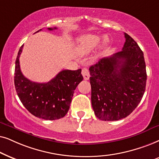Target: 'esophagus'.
I'll return each instance as SVG.
<instances>
[{
    "instance_id": "esophagus-1",
    "label": "esophagus",
    "mask_w": 159,
    "mask_h": 159,
    "mask_svg": "<svg viewBox=\"0 0 159 159\" xmlns=\"http://www.w3.org/2000/svg\"><path fill=\"white\" fill-rule=\"evenodd\" d=\"M81 73L84 76V80H89V77H90V74H89V70L87 68L84 67V68L82 69Z\"/></svg>"
}]
</instances>
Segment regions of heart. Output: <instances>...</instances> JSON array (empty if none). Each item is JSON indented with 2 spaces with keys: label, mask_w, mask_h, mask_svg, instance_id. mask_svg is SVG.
<instances>
[{
  "label": "heart",
  "mask_w": 159,
  "mask_h": 159,
  "mask_svg": "<svg viewBox=\"0 0 159 159\" xmlns=\"http://www.w3.org/2000/svg\"><path fill=\"white\" fill-rule=\"evenodd\" d=\"M100 41V38L94 35H87L81 38L78 44V49L81 52H88L96 47ZM108 42L107 38L105 37L102 41V46H105Z\"/></svg>",
  "instance_id": "heart-1"
}]
</instances>
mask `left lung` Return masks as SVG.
I'll return each mask as SVG.
<instances>
[{
    "instance_id": "left-lung-1",
    "label": "left lung",
    "mask_w": 159,
    "mask_h": 159,
    "mask_svg": "<svg viewBox=\"0 0 159 159\" xmlns=\"http://www.w3.org/2000/svg\"><path fill=\"white\" fill-rule=\"evenodd\" d=\"M122 51L89 67L92 105L102 120L126 118L136 108L145 90L147 73L143 52L124 33Z\"/></svg>"
}]
</instances>
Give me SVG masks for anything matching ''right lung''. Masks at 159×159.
Masks as SVG:
<instances>
[{
  "label": "right lung",
  "mask_w": 159,
  "mask_h": 159,
  "mask_svg": "<svg viewBox=\"0 0 159 159\" xmlns=\"http://www.w3.org/2000/svg\"><path fill=\"white\" fill-rule=\"evenodd\" d=\"M53 29L57 28H48V30ZM22 48L23 45L19 50L14 71V85L21 102L35 117L45 120L64 117L68 112L74 90L84 79L81 69L64 70L47 83L31 81L23 75L20 70V56Z\"/></svg>",
  "instance_id": "add662e5"
}]
</instances>
